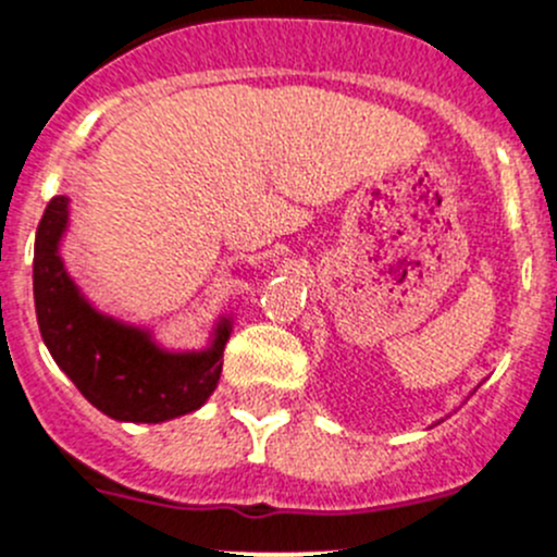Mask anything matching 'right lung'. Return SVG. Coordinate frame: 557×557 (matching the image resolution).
Here are the masks:
<instances>
[{
    "instance_id": "1",
    "label": "right lung",
    "mask_w": 557,
    "mask_h": 557,
    "mask_svg": "<svg viewBox=\"0 0 557 557\" xmlns=\"http://www.w3.org/2000/svg\"><path fill=\"white\" fill-rule=\"evenodd\" d=\"M71 197H51L35 233L33 290L40 337L82 396L121 423H164L208 401L222 373L233 315H220L202 349H168L148 326L98 310L62 261Z\"/></svg>"
}]
</instances>
